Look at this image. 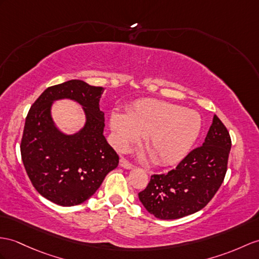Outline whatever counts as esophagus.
Instances as JSON below:
<instances>
[{
    "label": "esophagus",
    "instance_id": "1",
    "mask_svg": "<svg viewBox=\"0 0 259 259\" xmlns=\"http://www.w3.org/2000/svg\"><path fill=\"white\" fill-rule=\"evenodd\" d=\"M119 166L125 168V169H132V168H133V165H132V163H130L125 158L119 159Z\"/></svg>",
    "mask_w": 259,
    "mask_h": 259
}]
</instances>
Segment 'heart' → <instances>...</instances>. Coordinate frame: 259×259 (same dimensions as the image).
Here are the masks:
<instances>
[{"instance_id": "1", "label": "heart", "mask_w": 259, "mask_h": 259, "mask_svg": "<svg viewBox=\"0 0 259 259\" xmlns=\"http://www.w3.org/2000/svg\"><path fill=\"white\" fill-rule=\"evenodd\" d=\"M110 127L118 151L130 149L143 136L153 162L167 167L189 154L202 130V118L197 111L181 105L144 99L132 104L127 114L113 111Z\"/></svg>"}]
</instances>
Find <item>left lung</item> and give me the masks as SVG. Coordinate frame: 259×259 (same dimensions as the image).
Segmentation results:
<instances>
[{
    "instance_id": "left-lung-1",
    "label": "left lung",
    "mask_w": 259,
    "mask_h": 259,
    "mask_svg": "<svg viewBox=\"0 0 259 259\" xmlns=\"http://www.w3.org/2000/svg\"><path fill=\"white\" fill-rule=\"evenodd\" d=\"M231 137L214 115L202 146L190 151L168 174L151 176L138 198L150 214L161 220L190 215L210 202L224 180Z\"/></svg>"
}]
</instances>
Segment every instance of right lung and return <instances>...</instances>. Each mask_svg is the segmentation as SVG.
<instances>
[{
    "label": "right lung",
    "mask_w": 259,
    "mask_h": 259,
    "mask_svg": "<svg viewBox=\"0 0 259 259\" xmlns=\"http://www.w3.org/2000/svg\"><path fill=\"white\" fill-rule=\"evenodd\" d=\"M103 91L102 87L82 80H69L49 87L28 112L22 160L36 190L56 204L83 203L118 165V156L103 134L104 113L100 110ZM59 99L74 100L84 110L85 124L73 135L64 134L53 122L51 108Z\"/></svg>",
    "instance_id": "right-lung-1"
}]
</instances>
